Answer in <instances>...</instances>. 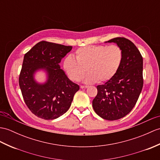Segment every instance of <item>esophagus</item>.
<instances>
[{
    "label": "esophagus",
    "instance_id": "obj_1",
    "mask_svg": "<svg viewBox=\"0 0 160 160\" xmlns=\"http://www.w3.org/2000/svg\"><path fill=\"white\" fill-rule=\"evenodd\" d=\"M80 88H88V86H84V85H81Z\"/></svg>",
    "mask_w": 160,
    "mask_h": 160
}]
</instances>
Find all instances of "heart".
<instances>
[{
	"instance_id": "obj_1",
	"label": "heart",
	"mask_w": 160,
	"mask_h": 160,
	"mask_svg": "<svg viewBox=\"0 0 160 160\" xmlns=\"http://www.w3.org/2000/svg\"><path fill=\"white\" fill-rule=\"evenodd\" d=\"M75 58L68 57L63 62L67 75L73 81L78 82L87 71L85 82H104L112 79L119 69L123 53L117 45H99L82 47L75 52Z\"/></svg>"
}]
</instances>
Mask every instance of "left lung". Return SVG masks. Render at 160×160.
<instances>
[{"label": "left lung", "mask_w": 160, "mask_h": 160, "mask_svg": "<svg viewBox=\"0 0 160 160\" xmlns=\"http://www.w3.org/2000/svg\"><path fill=\"white\" fill-rule=\"evenodd\" d=\"M108 42L116 43L121 48L123 58L112 78L97 87L92 108L103 119L114 121L130 112L138 101L143 87V59L130 40L116 38Z\"/></svg>", "instance_id": "left-lung-1"}]
</instances>
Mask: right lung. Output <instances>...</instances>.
Returning <instances> with one entry per match:
<instances>
[{
    "label": "right lung",
    "mask_w": 160,
    "mask_h": 160,
    "mask_svg": "<svg viewBox=\"0 0 160 160\" xmlns=\"http://www.w3.org/2000/svg\"><path fill=\"white\" fill-rule=\"evenodd\" d=\"M72 46L42 41L24 54L19 76V85L24 101L32 113L45 120L55 119L65 114L71 106L73 96L79 90L60 68L62 58ZM44 68L48 80L37 83L33 74Z\"/></svg>",
    "instance_id": "right-lung-1"
}]
</instances>
